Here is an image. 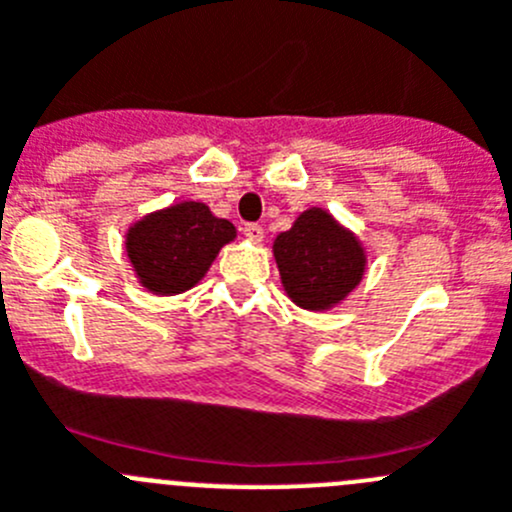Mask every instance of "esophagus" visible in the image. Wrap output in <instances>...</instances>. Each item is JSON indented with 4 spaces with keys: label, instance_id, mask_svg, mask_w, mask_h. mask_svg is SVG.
Here are the masks:
<instances>
[{
    "label": "esophagus",
    "instance_id": "34e87169",
    "mask_svg": "<svg viewBox=\"0 0 512 512\" xmlns=\"http://www.w3.org/2000/svg\"><path fill=\"white\" fill-rule=\"evenodd\" d=\"M243 236L248 238V241H253V243H261L264 241V228L259 226V223H246V226H243Z\"/></svg>",
    "mask_w": 512,
    "mask_h": 512
}]
</instances>
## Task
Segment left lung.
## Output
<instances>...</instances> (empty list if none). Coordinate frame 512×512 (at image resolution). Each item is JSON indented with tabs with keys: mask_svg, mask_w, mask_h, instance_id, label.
I'll list each match as a JSON object with an SVG mask.
<instances>
[{
	"mask_svg": "<svg viewBox=\"0 0 512 512\" xmlns=\"http://www.w3.org/2000/svg\"><path fill=\"white\" fill-rule=\"evenodd\" d=\"M274 259L286 296L309 311L342 304L367 269L362 241L324 208L299 213L294 226L276 236Z\"/></svg>",
	"mask_w": 512,
	"mask_h": 512,
	"instance_id": "1",
	"label": "left lung"
}]
</instances>
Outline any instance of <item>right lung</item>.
<instances>
[{
    "mask_svg": "<svg viewBox=\"0 0 512 512\" xmlns=\"http://www.w3.org/2000/svg\"><path fill=\"white\" fill-rule=\"evenodd\" d=\"M233 238L236 226L213 216L206 203L180 201L135 221L125 233V251L143 289L175 296L193 289Z\"/></svg>",
    "mask_w": 512,
    "mask_h": 512,
    "instance_id": "add662e5",
    "label": "right lung"
}]
</instances>
